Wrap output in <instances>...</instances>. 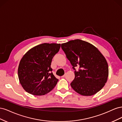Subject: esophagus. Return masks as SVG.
Masks as SVG:
<instances>
[{
	"label": "esophagus",
	"mask_w": 122,
	"mask_h": 122,
	"mask_svg": "<svg viewBox=\"0 0 122 122\" xmlns=\"http://www.w3.org/2000/svg\"><path fill=\"white\" fill-rule=\"evenodd\" d=\"M65 76V75H62V76H61V78H64Z\"/></svg>",
	"instance_id": "esophagus-1"
}]
</instances>
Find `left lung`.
<instances>
[{
    "mask_svg": "<svg viewBox=\"0 0 122 122\" xmlns=\"http://www.w3.org/2000/svg\"><path fill=\"white\" fill-rule=\"evenodd\" d=\"M61 48L75 71L71 83L78 94L90 96L105 86L108 76V66L105 58L93 45L79 39L61 44Z\"/></svg>",
    "mask_w": 122,
    "mask_h": 122,
    "instance_id": "8db88e82",
    "label": "left lung"
}]
</instances>
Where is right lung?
<instances>
[{"instance_id": "1", "label": "right lung", "mask_w": 122, "mask_h": 122, "mask_svg": "<svg viewBox=\"0 0 122 122\" xmlns=\"http://www.w3.org/2000/svg\"><path fill=\"white\" fill-rule=\"evenodd\" d=\"M61 44L43 43L32 48L21 58L18 78L23 89L33 95L41 96L52 91L57 83L51 68L52 60Z\"/></svg>"}]
</instances>
